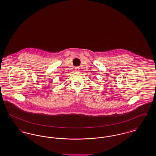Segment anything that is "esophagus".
Masks as SVG:
<instances>
[{"mask_svg":"<svg viewBox=\"0 0 156 156\" xmlns=\"http://www.w3.org/2000/svg\"><path fill=\"white\" fill-rule=\"evenodd\" d=\"M75 71H80V67H75Z\"/></svg>","mask_w":156,"mask_h":156,"instance_id":"obj_1","label":"esophagus"}]
</instances>
